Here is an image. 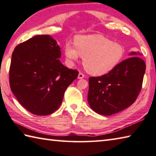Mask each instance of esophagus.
Instances as JSON below:
<instances>
[{
	"label": "esophagus",
	"instance_id": "1",
	"mask_svg": "<svg viewBox=\"0 0 156 156\" xmlns=\"http://www.w3.org/2000/svg\"><path fill=\"white\" fill-rule=\"evenodd\" d=\"M84 76L83 73H81V72H80L78 73V78H79V79H82V78H84Z\"/></svg>",
	"mask_w": 156,
	"mask_h": 156
}]
</instances>
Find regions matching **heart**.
Here are the masks:
<instances>
[{
    "mask_svg": "<svg viewBox=\"0 0 156 156\" xmlns=\"http://www.w3.org/2000/svg\"><path fill=\"white\" fill-rule=\"evenodd\" d=\"M65 53L71 63L81 56L87 72L94 76H102L120 64L125 56V48L101 35L91 34L76 36L74 44H65Z\"/></svg>",
    "mask_w": 156,
    "mask_h": 156,
    "instance_id": "1",
    "label": "heart"
}]
</instances>
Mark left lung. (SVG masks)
Here are the masks:
<instances>
[{
	"label": "left lung",
	"instance_id": "obj_1",
	"mask_svg": "<svg viewBox=\"0 0 156 156\" xmlns=\"http://www.w3.org/2000/svg\"><path fill=\"white\" fill-rule=\"evenodd\" d=\"M140 55L132 52L129 55ZM146 65L139 56L121 62L112 72L89 78L88 102L95 112L114 114L130 106L141 91Z\"/></svg>",
	"mask_w": 156,
	"mask_h": 156
}]
</instances>
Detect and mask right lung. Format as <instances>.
I'll return each instance as SVG.
<instances>
[{"mask_svg": "<svg viewBox=\"0 0 156 156\" xmlns=\"http://www.w3.org/2000/svg\"><path fill=\"white\" fill-rule=\"evenodd\" d=\"M61 51L49 35H38L15 47L9 67V85L29 112L47 115L62 103L65 91L78 72L60 62Z\"/></svg>", "mask_w": 156, "mask_h": 156, "instance_id": "add662e5", "label": "right lung"}]
</instances>
